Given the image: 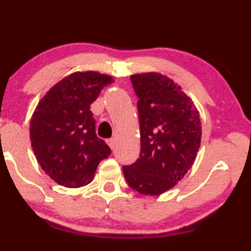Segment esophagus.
<instances>
[{
    "label": "esophagus",
    "mask_w": 251,
    "mask_h": 251,
    "mask_svg": "<svg viewBox=\"0 0 251 251\" xmlns=\"http://www.w3.org/2000/svg\"><path fill=\"white\" fill-rule=\"evenodd\" d=\"M107 143H108V146L111 148V149H114L115 144H116V141H115L114 139H109V140L107 141Z\"/></svg>",
    "instance_id": "esophagus-1"
}]
</instances>
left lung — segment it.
Instances as JSON below:
<instances>
[{
    "label": "left lung",
    "instance_id": "left-lung-1",
    "mask_svg": "<svg viewBox=\"0 0 251 251\" xmlns=\"http://www.w3.org/2000/svg\"><path fill=\"white\" fill-rule=\"evenodd\" d=\"M137 100L141 151L123 166L127 184L144 196H159L181 181L200 147L199 112L181 87L156 73L130 76Z\"/></svg>",
    "mask_w": 251,
    "mask_h": 251
}]
</instances>
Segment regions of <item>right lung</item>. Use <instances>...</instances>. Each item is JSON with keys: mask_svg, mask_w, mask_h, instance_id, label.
I'll use <instances>...</instances> for the list:
<instances>
[{"mask_svg": "<svg viewBox=\"0 0 251 251\" xmlns=\"http://www.w3.org/2000/svg\"><path fill=\"white\" fill-rule=\"evenodd\" d=\"M112 77L74 73L45 94L30 121V141L41 167L58 184L80 188L92 181L110 148L95 133L91 104Z\"/></svg>", "mask_w": 251, "mask_h": 251, "instance_id": "add662e5", "label": "right lung"}]
</instances>
